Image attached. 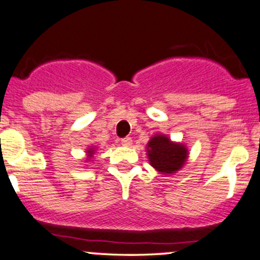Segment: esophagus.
<instances>
[{
	"instance_id": "esophagus-1",
	"label": "esophagus",
	"mask_w": 260,
	"mask_h": 260,
	"mask_svg": "<svg viewBox=\"0 0 260 260\" xmlns=\"http://www.w3.org/2000/svg\"><path fill=\"white\" fill-rule=\"evenodd\" d=\"M121 144L123 145V147H131V145H132V138L126 137V138H123L121 140Z\"/></svg>"
}]
</instances>
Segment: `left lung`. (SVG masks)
Segmentation results:
<instances>
[{
  "label": "left lung",
  "instance_id": "left-lung-1",
  "mask_svg": "<svg viewBox=\"0 0 260 260\" xmlns=\"http://www.w3.org/2000/svg\"><path fill=\"white\" fill-rule=\"evenodd\" d=\"M184 144L174 142L165 134H155L147 144L149 164L161 175H174L183 168L188 159Z\"/></svg>",
  "mask_w": 260,
  "mask_h": 260
}]
</instances>
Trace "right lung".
I'll return each instance as SVG.
<instances>
[{"mask_svg":"<svg viewBox=\"0 0 260 260\" xmlns=\"http://www.w3.org/2000/svg\"><path fill=\"white\" fill-rule=\"evenodd\" d=\"M95 151H96V147H95V145H91V147H89L88 149H86V151H85V162L86 161H90L92 157H94V154H95Z\"/></svg>","mask_w":260,"mask_h":260,"instance_id":"add662e5","label":"right lung"}]
</instances>
